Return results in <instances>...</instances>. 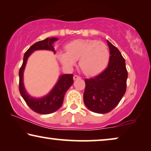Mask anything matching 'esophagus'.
<instances>
[{
	"label": "esophagus",
	"instance_id": "1",
	"mask_svg": "<svg viewBox=\"0 0 151 151\" xmlns=\"http://www.w3.org/2000/svg\"><path fill=\"white\" fill-rule=\"evenodd\" d=\"M79 78H81V76H78V75H74V76H73V79H74V80L79 79Z\"/></svg>",
	"mask_w": 151,
	"mask_h": 151
}]
</instances>
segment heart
<instances>
[{
  "mask_svg": "<svg viewBox=\"0 0 151 151\" xmlns=\"http://www.w3.org/2000/svg\"><path fill=\"white\" fill-rule=\"evenodd\" d=\"M66 52L59 51L57 57L63 66L72 68L79 59V65L87 75L94 76L105 68L109 50L103 42L96 40H75L65 46Z\"/></svg>",
  "mask_w": 151,
  "mask_h": 151,
  "instance_id": "heart-1",
  "label": "heart"
}]
</instances>
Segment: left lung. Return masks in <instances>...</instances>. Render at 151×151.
Returning a JSON list of instances; mask_svg holds the SVG:
<instances>
[{
  "label": "left lung",
  "mask_w": 151,
  "mask_h": 151,
  "mask_svg": "<svg viewBox=\"0 0 151 151\" xmlns=\"http://www.w3.org/2000/svg\"><path fill=\"white\" fill-rule=\"evenodd\" d=\"M109 48L108 66L94 78L85 80L83 94L85 105L97 114L111 111L124 96L127 88L128 73L125 60L116 46L107 40Z\"/></svg>",
  "instance_id": "8db88e82"
}]
</instances>
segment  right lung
Segmentation results:
<instances>
[{"instance_id": "1", "label": "right lung", "mask_w": 151, "mask_h": 151, "mask_svg": "<svg viewBox=\"0 0 151 151\" xmlns=\"http://www.w3.org/2000/svg\"><path fill=\"white\" fill-rule=\"evenodd\" d=\"M58 40L57 37H47L33 44L24 55L23 63L19 71V91L21 96L29 107L36 113L49 114L58 110L62 105L65 92L73 84V74H65L59 76V79L51 90L46 96L35 98L30 96L24 88L23 75L29 57L35 50H51L55 54L54 43Z\"/></svg>"}]
</instances>
